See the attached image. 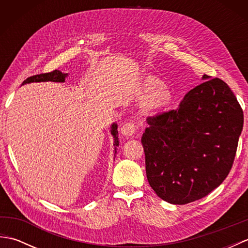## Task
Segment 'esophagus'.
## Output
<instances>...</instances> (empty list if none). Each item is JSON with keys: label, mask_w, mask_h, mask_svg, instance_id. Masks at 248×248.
Returning a JSON list of instances; mask_svg holds the SVG:
<instances>
[{"label": "esophagus", "mask_w": 248, "mask_h": 248, "mask_svg": "<svg viewBox=\"0 0 248 248\" xmlns=\"http://www.w3.org/2000/svg\"><path fill=\"white\" fill-rule=\"evenodd\" d=\"M136 131V125L133 123H125L121 127V134L124 136H132Z\"/></svg>", "instance_id": "esophagus-1"}]
</instances>
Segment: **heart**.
Returning a JSON list of instances; mask_svg holds the SVG:
<instances>
[{
    "label": "heart",
    "mask_w": 248,
    "mask_h": 248,
    "mask_svg": "<svg viewBox=\"0 0 248 248\" xmlns=\"http://www.w3.org/2000/svg\"><path fill=\"white\" fill-rule=\"evenodd\" d=\"M163 83L154 77H149L146 80L145 88L148 93H155L152 94L147 107L152 109L162 108L170 104L171 101L172 94L170 89L162 88Z\"/></svg>",
    "instance_id": "b5f03b06"
}]
</instances>
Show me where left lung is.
Returning a JSON list of instances; mask_svg holds the SVG:
<instances>
[{
    "mask_svg": "<svg viewBox=\"0 0 248 248\" xmlns=\"http://www.w3.org/2000/svg\"><path fill=\"white\" fill-rule=\"evenodd\" d=\"M177 109L150 116L141 136L146 175L161 199L186 204L222 183L232 167L243 110L223 80L203 75Z\"/></svg>",
    "mask_w": 248,
    "mask_h": 248,
    "instance_id": "obj_1",
    "label": "left lung"
}]
</instances>
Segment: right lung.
Segmentation results:
<instances>
[{
	"label": "right lung",
	"instance_id": "right-lung-1",
	"mask_svg": "<svg viewBox=\"0 0 248 248\" xmlns=\"http://www.w3.org/2000/svg\"><path fill=\"white\" fill-rule=\"evenodd\" d=\"M68 75L67 73H62L60 70H54L51 71L49 73H41V75H36L33 77H30L26 78V80L22 83L26 84V83H34V82H65V78ZM110 133H112L113 138H114V147H115V154L116 150H117V147L119 145V140H118V131H117V124H113L112 127H110Z\"/></svg>",
	"mask_w": 248,
	"mask_h": 248
}]
</instances>
